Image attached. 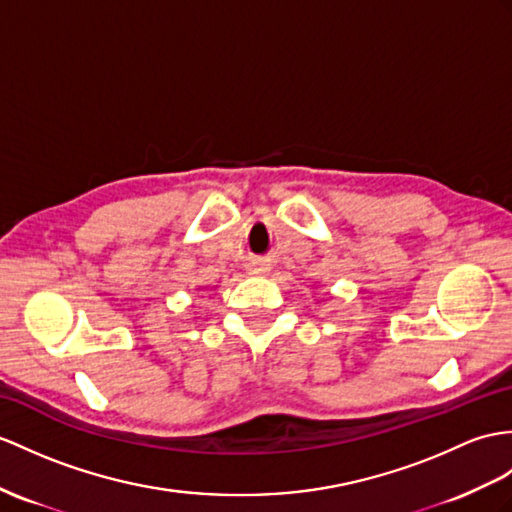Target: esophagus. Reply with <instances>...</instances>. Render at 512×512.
Masks as SVG:
<instances>
[{
	"label": "esophagus",
	"mask_w": 512,
	"mask_h": 512,
	"mask_svg": "<svg viewBox=\"0 0 512 512\" xmlns=\"http://www.w3.org/2000/svg\"><path fill=\"white\" fill-rule=\"evenodd\" d=\"M271 267L267 260H254L252 265H249V273H256V276H260V273H267Z\"/></svg>",
	"instance_id": "34e87169"
}]
</instances>
